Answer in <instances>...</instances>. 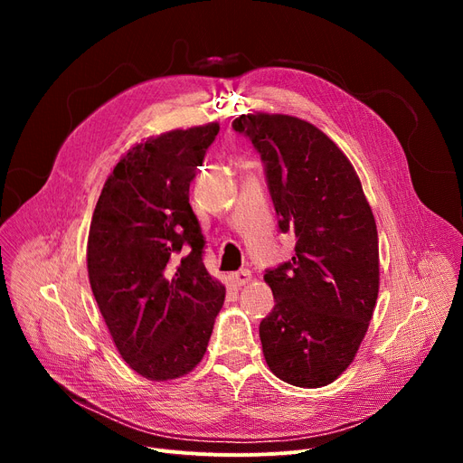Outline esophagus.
I'll use <instances>...</instances> for the list:
<instances>
[{
    "label": "esophagus",
    "instance_id": "obj_1",
    "mask_svg": "<svg viewBox=\"0 0 463 463\" xmlns=\"http://www.w3.org/2000/svg\"><path fill=\"white\" fill-rule=\"evenodd\" d=\"M231 278H232V283L236 287H241V285H246V283L251 281V272L250 270H240V272H234Z\"/></svg>",
    "mask_w": 463,
    "mask_h": 463
}]
</instances>
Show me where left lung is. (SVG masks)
I'll use <instances>...</instances> for the list:
<instances>
[{"mask_svg": "<svg viewBox=\"0 0 463 463\" xmlns=\"http://www.w3.org/2000/svg\"><path fill=\"white\" fill-rule=\"evenodd\" d=\"M264 165L281 232L295 257L266 270L274 309L259 325L266 364L281 381L326 386L353 362L379 293V238L351 161L309 121L285 114H241Z\"/></svg>", "mask_w": 463, "mask_h": 463, "instance_id": "obj_1", "label": "left lung"}]
</instances>
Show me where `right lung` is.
Masks as SVG:
<instances>
[{"instance_id": "add662e5", "label": "right lung", "mask_w": 463, "mask_h": 463, "mask_svg": "<svg viewBox=\"0 0 463 463\" xmlns=\"http://www.w3.org/2000/svg\"><path fill=\"white\" fill-rule=\"evenodd\" d=\"M217 133L213 121L133 146L93 210V297L121 358L150 381L197 366L225 300L203 262L206 240L189 204V184Z\"/></svg>"}]
</instances>
